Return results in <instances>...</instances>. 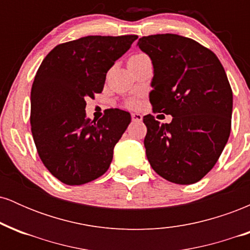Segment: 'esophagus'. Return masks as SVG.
I'll list each match as a JSON object with an SVG mask.
<instances>
[{"label":"esophagus","instance_id":"1","mask_svg":"<svg viewBox=\"0 0 250 250\" xmlns=\"http://www.w3.org/2000/svg\"><path fill=\"white\" fill-rule=\"evenodd\" d=\"M131 119H133V121H142V115L139 113H134L131 114Z\"/></svg>","mask_w":250,"mask_h":250}]
</instances>
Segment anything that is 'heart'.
Here are the masks:
<instances>
[{
    "mask_svg": "<svg viewBox=\"0 0 250 250\" xmlns=\"http://www.w3.org/2000/svg\"><path fill=\"white\" fill-rule=\"evenodd\" d=\"M149 59V57L146 55V54L143 53H136V54H133L130 57H129L128 60V64H134V63H139L141 61H145V60ZM127 105L129 107H136L137 105V101L136 100H129L127 102Z\"/></svg>",
    "mask_w": 250,
    "mask_h": 250,
    "instance_id": "obj_1",
    "label": "heart"
}]
</instances>
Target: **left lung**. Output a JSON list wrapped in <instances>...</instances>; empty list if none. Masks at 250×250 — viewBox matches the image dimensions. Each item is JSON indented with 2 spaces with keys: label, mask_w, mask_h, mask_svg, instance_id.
Masks as SVG:
<instances>
[{
  "label": "left lung",
  "mask_w": 250,
  "mask_h": 250,
  "mask_svg": "<svg viewBox=\"0 0 250 250\" xmlns=\"http://www.w3.org/2000/svg\"><path fill=\"white\" fill-rule=\"evenodd\" d=\"M137 45L153 61V113L173 116L162 125L143 116L147 159L163 179L191 185L214 167L230 135L228 77L213 51L188 37L157 34L141 37Z\"/></svg>",
  "instance_id": "obj_1"
}]
</instances>
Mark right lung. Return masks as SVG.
<instances>
[{
  "label": "right lung",
  "instance_id": "add662e5",
  "mask_svg": "<svg viewBox=\"0 0 250 250\" xmlns=\"http://www.w3.org/2000/svg\"><path fill=\"white\" fill-rule=\"evenodd\" d=\"M136 39L96 35L61 43L36 71L31 87V134L43 165L65 185L90 182L110 166L130 114L110 108L91 121L85 114V100L101 93L107 71Z\"/></svg>",
  "mask_w": 250,
  "mask_h": 250
}]
</instances>
